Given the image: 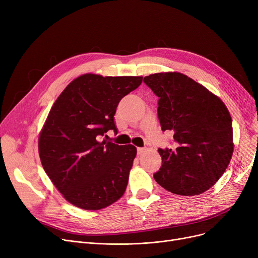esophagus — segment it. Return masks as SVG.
Masks as SVG:
<instances>
[{
  "label": "esophagus",
  "mask_w": 258,
  "mask_h": 258,
  "mask_svg": "<svg viewBox=\"0 0 258 258\" xmlns=\"http://www.w3.org/2000/svg\"><path fill=\"white\" fill-rule=\"evenodd\" d=\"M144 151H145V148H143V147H138V148H137L138 155H141V154H143V153H144Z\"/></svg>",
  "instance_id": "obj_1"
}]
</instances>
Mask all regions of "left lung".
<instances>
[{
  "mask_svg": "<svg viewBox=\"0 0 258 258\" xmlns=\"http://www.w3.org/2000/svg\"><path fill=\"white\" fill-rule=\"evenodd\" d=\"M159 97L163 132L173 133L174 147L159 148L162 166L154 174L166 190L180 196L205 192L226 170L233 154L232 119L224 102L204 86L179 72L144 77Z\"/></svg>",
  "mask_w": 258,
  "mask_h": 258,
  "instance_id": "1",
  "label": "left lung"
}]
</instances>
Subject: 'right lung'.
Here are the masks:
<instances>
[{
	"instance_id": "1",
	"label": "right lung",
	"mask_w": 258,
	"mask_h": 258,
	"mask_svg": "<svg viewBox=\"0 0 258 258\" xmlns=\"http://www.w3.org/2000/svg\"><path fill=\"white\" fill-rule=\"evenodd\" d=\"M142 78L84 74L51 107L39 134L38 154L48 177L72 205L99 210L123 196L137 148L100 138L110 130L117 132V105Z\"/></svg>"
}]
</instances>
